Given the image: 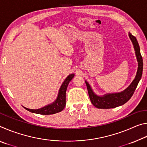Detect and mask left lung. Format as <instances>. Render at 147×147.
I'll return each instance as SVG.
<instances>
[{"label":"left lung","mask_w":147,"mask_h":147,"mask_svg":"<svg viewBox=\"0 0 147 147\" xmlns=\"http://www.w3.org/2000/svg\"><path fill=\"white\" fill-rule=\"evenodd\" d=\"M129 37H130L131 41L133 43L134 49H135L136 51L137 59H138V69L136 78L134 80L132 83L130 84V86L123 92L119 93L105 94L103 96H98L96 95L93 93V91H92L89 84L86 82L89 98H90L93 105L95 106L96 108L99 109H109L123 105L124 104H125L126 102H128L131 98L134 93L137 86L138 85V83L140 80L143 73V58L140 53V48H139V45L136 37L134 36L130 33H129Z\"/></svg>","instance_id":"8db88e82"}]
</instances>
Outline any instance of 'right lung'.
Listing matches in <instances>:
<instances>
[{
  "mask_svg": "<svg viewBox=\"0 0 147 147\" xmlns=\"http://www.w3.org/2000/svg\"><path fill=\"white\" fill-rule=\"evenodd\" d=\"M74 74H71L69 75L67 78L65 80L63 84H62L60 89L59 90L58 98L56 101L53 104H50L47 106H45L43 108L38 109H31L26 108H25L26 110L30 111L32 113H35L38 114H41V115H51V114H54L58 112H60L64 109L65 106V93L66 90L67 88L69 82L74 77Z\"/></svg>",
  "mask_w": 147,
  "mask_h": 147,
  "instance_id": "obj_1",
  "label": "right lung"
}]
</instances>
